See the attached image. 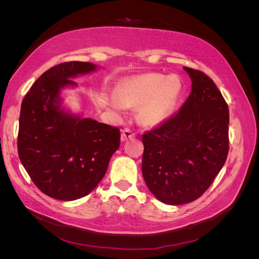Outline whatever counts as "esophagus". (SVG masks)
<instances>
[{
    "mask_svg": "<svg viewBox=\"0 0 259 259\" xmlns=\"http://www.w3.org/2000/svg\"><path fill=\"white\" fill-rule=\"evenodd\" d=\"M134 136H135V134L130 128H124L121 133V140H122V142H125V140L131 139Z\"/></svg>",
    "mask_w": 259,
    "mask_h": 259,
    "instance_id": "obj_1",
    "label": "esophagus"
}]
</instances>
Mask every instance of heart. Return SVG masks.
<instances>
[{
  "label": "heart",
  "instance_id": "b5f03b06",
  "mask_svg": "<svg viewBox=\"0 0 259 259\" xmlns=\"http://www.w3.org/2000/svg\"><path fill=\"white\" fill-rule=\"evenodd\" d=\"M183 92V81L178 75L147 73L124 80L117 89L119 96L111 95L109 104L115 110H123L125 106H140V123L152 127L173 113Z\"/></svg>",
  "mask_w": 259,
  "mask_h": 259
}]
</instances>
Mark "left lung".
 <instances>
[{
	"label": "left lung",
	"instance_id": "obj_1",
	"mask_svg": "<svg viewBox=\"0 0 259 259\" xmlns=\"http://www.w3.org/2000/svg\"><path fill=\"white\" fill-rule=\"evenodd\" d=\"M192 81L180 110L143 135L142 170L154 197L171 205L199 199L229 151V109L209 76L184 67Z\"/></svg>",
	"mask_w": 259,
	"mask_h": 259
}]
</instances>
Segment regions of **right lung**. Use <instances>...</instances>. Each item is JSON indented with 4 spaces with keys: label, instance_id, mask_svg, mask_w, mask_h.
Here are the masks:
<instances>
[{
    "label": "right lung",
    "instance_id": "add662e5",
    "mask_svg": "<svg viewBox=\"0 0 259 259\" xmlns=\"http://www.w3.org/2000/svg\"><path fill=\"white\" fill-rule=\"evenodd\" d=\"M96 68L91 62H62L38 77L22 100L19 159L34 185L51 198L73 201L91 193L120 146L117 127L60 108V90L75 86L72 77Z\"/></svg>",
    "mask_w": 259,
    "mask_h": 259
}]
</instances>
